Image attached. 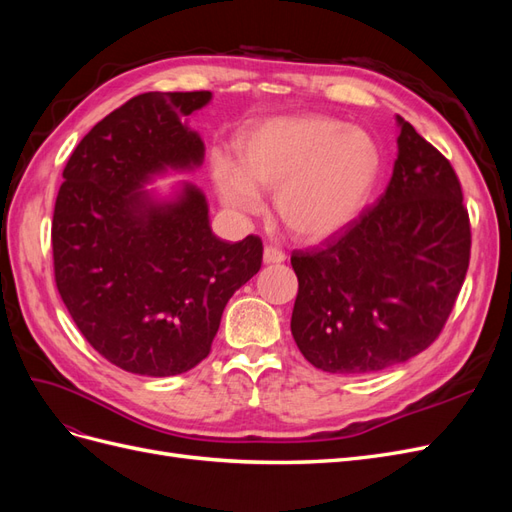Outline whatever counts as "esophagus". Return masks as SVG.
I'll return each instance as SVG.
<instances>
[{"mask_svg": "<svg viewBox=\"0 0 512 512\" xmlns=\"http://www.w3.org/2000/svg\"><path fill=\"white\" fill-rule=\"evenodd\" d=\"M286 260V254L277 250V247H265V252H262V262L265 265H282V262Z\"/></svg>", "mask_w": 512, "mask_h": 512, "instance_id": "1", "label": "esophagus"}]
</instances>
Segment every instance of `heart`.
Returning <instances> with one entry per match:
<instances>
[{"mask_svg":"<svg viewBox=\"0 0 512 512\" xmlns=\"http://www.w3.org/2000/svg\"><path fill=\"white\" fill-rule=\"evenodd\" d=\"M237 164L220 156L211 162L213 188L230 211L256 215L258 190L269 192L290 232L320 241L359 218L378 183L382 151L367 130L339 119L273 117L239 136Z\"/></svg>","mask_w":512,"mask_h":512,"instance_id":"heart-1","label":"heart"}]
</instances>
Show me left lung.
Listing matches in <instances>:
<instances>
[{
	"label": "left lung",
	"mask_w": 512,
	"mask_h": 512,
	"mask_svg": "<svg viewBox=\"0 0 512 512\" xmlns=\"http://www.w3.org/2000/svg\"><path fill=\"white\" fill-rule=\"evenodd\" d=\"M397 128L393 177L376 207L290 258L292 337L329 374H374L423 352L466 280L470 220L455 170L399 115Z\"/></svg>",
	"instance_id": "left-lung-1"
}]
</instances>
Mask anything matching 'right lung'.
<instances>
[{
	"label": "right lung",
	"mask_w": 512,
	"mask_h": 512,
	"mask_svg": "<svg viewBox=\"0 0 512 512\" xmlns=\"http://www.w3.org/2000/svg\"><path fill=\"white\" fill-rule=\"evenodd\" d=\"M211 91L136 96L72 151L53 213L55 282L76 327L106 361L138 376L185 374L205 359L228 299L258 273L262 243L213 235L192 181L203 166L188 117Z\"/></svg>",
	"instance_id": "right-lung-1"
}]
</instances>
